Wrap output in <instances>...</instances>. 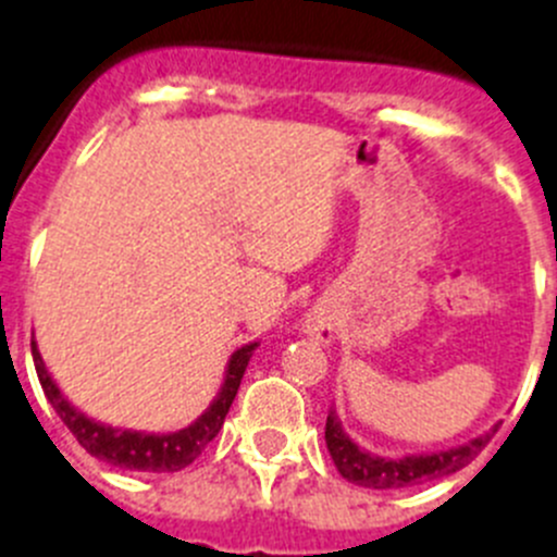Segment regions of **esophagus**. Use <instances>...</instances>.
Returning a JSON list of instances; mask_svg holds the SVG:
<instances>
[{"label": "esophagus", "mask_w": 557, "mask_h": 557, "mask_svg": "<svg viewBox=\"0 0 557 557\" xmlns=\"http://www.w3.org/2000/svg\"><path fill=\"white\" fill-rule=\"evenodd\" d=\"M305 332H308L315 343H332V335H335V330H332V324L324 315H310L308 324H305Z\"/></svg>", "instance_id": "esophagus-1"}]
</instances>
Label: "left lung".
Listing matches in <instances>:
<instances>
[{"label": "left lung", "mask_w": 557, "mask_h": 557, "mask_svg": "<svg viewBox=\"0 0 557 557\" xmlns=\"http://www.w3.org/2000/svg\"><path fill=\"white\" fill-rule=\"evenodd\" d=\"M500 423L483 431L481 436L470 440L465 445H456L448 450H436V454H407V456H376L346 434L341 418L335 409L326 414V450L335 461L337 472L349 483L366 486V490H404V486H418V483L436 481V478L454 475L456 470L470 465L486 443H490Z\"/></svg>", "instance_id": "1"}]
</instances>
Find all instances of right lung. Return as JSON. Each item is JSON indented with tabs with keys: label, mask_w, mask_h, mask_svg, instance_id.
Segmentation results:
<instances>
[{
	"label": "right lung",
	"mask_w": 557,
	"mask_h": 557,
	"mask_svg": "<svg viewBox=\"0 0 557 557\" xmlns=\"http://www.w3.org/2000/svg\"><path fill=\"white\" fill-rule=\"evenodd\" d=\"M255 346H258V343H247V346L233 351L231 360H227L225 379H222L220 393H216L214 401L208 404L206 412H202L195 423L186 425V429L168 431V434L117 429V425H109L96 418H87L82 409H76L74 404L62 396V389L57 387V382L51 379L49 368H46L44 357H40L38 351V343L35 341H33V360H35V371H38L40 387H44L46 398H49L54 412L60 414L62 423L71 429V434L79 440V445L87 450V454L107 461V465L112 467H121V470L178 472L184 470L186 465H191V461L206 450V445L220 434L222 423H225V414L227 409H231L233 398H236L238 384H242V376L244 371H247Z\"/></svg>",
	"instance_id": "right-lung-1"
}]
</instances>
